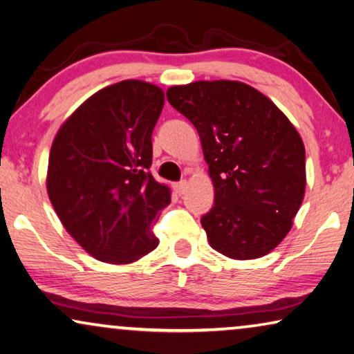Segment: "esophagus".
<instances>
[{
	"instance_id": "obj_1",
	"label": "esophagus",
	"mask_w": 354,
	"mask_h": 354,
	"mask_svg": "<svg viewBox=\"0 0 354 354\" xmlns=\"http://www.w3.org/2000/svg\"><path fill=\"white\" fill-rule=\"evenodd\" d=\"M186 189H187V181H184V179H183V181H179V183L175 184V191H176V194H179V195L186 192Z\"/></svg>"
}]
</instances>
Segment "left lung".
I'll list each match as a JSON object with an SVG mask.
<instances>
[{"label":"left lung","instance_id":"1","mask_svg":"<svg viewBox=\"0 0 354 354\" xmlns=\"http://www.w3.org/2000/svg\"><path fill=\"white\" fill-rule=\"evenodd\" d=\"M198 131L214 186L202 223L213 250L257 259L292 227L305 194V147L289 119L243 82L198 81L167 91Z\"/></svg>","mask_w":354,"mask_h":354}]
</instances>
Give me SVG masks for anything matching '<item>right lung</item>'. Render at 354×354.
Segmentation results:
<instances>
[{
    "label": "right lung",
    "mask_w": 354,
    "mask_h": 354,
    "mask_svg": "<svg viewBox=\"0 0 354 354\" xmlns=\"http://www.w3.org/2000/svg\"><path fill=\"white\" fill-rule=\"evenodd\" d=\"M163 102L162 88L149 82L104 87L71 114L52 143L50 203L95 259L130 263L159 245L152 227L170 203V189L149 168Z\"/></svg>",
    "instance_id": "1"
}]
</instances>
